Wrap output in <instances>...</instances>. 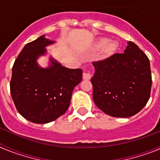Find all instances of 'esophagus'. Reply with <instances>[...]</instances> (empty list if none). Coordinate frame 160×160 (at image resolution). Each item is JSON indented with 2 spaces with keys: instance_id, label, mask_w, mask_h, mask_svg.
I'll return each instance as SVG.
<instances>
[{
  "instance_id": "esophagus-1",
  "label": "esophagus",
  "mask_w": 160,
  "mask_h": 160,
  "mask_svg": "<svg viewBox=\"0 0 160 160\" xmlns=\"http://www.w3.org/2000/svg\"><path fill=\"white\" fill-rule=\"evenodd\" d=\"M90 78H91V74L90 73H87V72L83 73V79H85V80H90Z\"/></svg>"
}]
</instances>
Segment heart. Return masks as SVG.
Wrapping results in <instances>:
<instances>
[{"instance_id": "obj_1", "label": "heart", "mask_w": 160, "mask_h": 160, "mask_svg": "<svg viewBox=\"0 0 160 160\" xmlns=\"http://www.w3.org/2000/svg\"><path fill=\"white\" fill-rule=\"evenodd\" d=\"M96 47L98 49H103L104 48V52L107 55H110L114 52V50L116 49V44L114 42H110L107 38H102L99 42L96 45Z\"/></svg>"}]
</instances>
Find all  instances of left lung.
I'll use <instances>...</instances> for the list:
<instances>
[{
  "mask_svg": "<svg viewBox=\"0 0 160 160\" xmlns=\"http://www.w3.org/2000/svg\"><path fill=\"white\" fill-rule=\"evenodd\" d=\"M122 53L93 62V99L105 114L117 118L135 115L146 106L152 90V72L148 56L128 42Z\"/></svg>",
  "mask_w": 160,
  "mask_h": 160,
  "instance_id": "left-lung-1",
  "label": "left lung"
}]
</instances>
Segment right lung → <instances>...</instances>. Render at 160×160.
<instances>
[{"instance_id": "right-lung-1", "label": "right lung", "mask_w": 160, "mask_h": 160, "mask_svg": "<svg viewBox=\"0 0 160 160\" xmlns=\"http://www.w3.org/2000/svg\"><path fill=\"white\" fill-rule=\"evenodd\" d=\"M52 43L42 35L26 44L12 66V98L21 115L34 123L50 122L65 114L73 88L82 78L81 69H68L53 58L49 68L38 66L37 58Z\"/></svg>"}]
</instances>
